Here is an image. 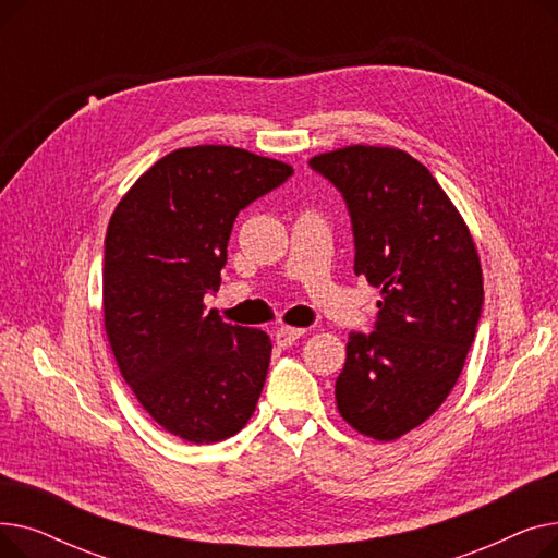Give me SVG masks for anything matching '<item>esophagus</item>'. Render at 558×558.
Masks as SVG:
<instances>
[{
    "label": "esophagus",
    "instance_id": "34e87169",
    "mask_svg": "<svg viewBox=\"0 0 558 558\" xmlns=\"http://www.w3.org/2000/svg\"><path fill=\"white\" fill-rule=\"evenodd\" d=\"M303 335H305V330H303V328H289V326H282V328H278V330H276V343H278L280 348H289V345H294Z\"/></svg>",
    "mask_w": 558,
    "mask_h": 558
}]
</instances>
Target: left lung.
<instances>
[{
  "label": "left lung",
  "instance_id": "left-lung-1",
  "mask_svg": "<svg viewBox=\"0 0 558 558\" xmlns=\"http://www.w3.org/2000/svg\"><path fill=\"white\" fill-rule=\"evenodd\" d=\"M310 165L343 194L355 274L383 296L375 330L348 337L337 409L350 427L389 444L457 385L484 303L477 246L429 169L396 146L350 144Z\"/></svg>",
  "mask_w": 558,
  "mask_h": 558
}]
</instances>
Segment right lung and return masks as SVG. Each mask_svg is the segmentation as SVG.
Segmentation results:
<instances>
[{
	"label": "right lung",
	"mask_w": 558,
	"mask_h": 558,
	"mask_svg": "<svg viewBox=\"0 0 558 558\" xmlns=\"http://www.w3.org/2000/svg\"><path fill=\"white\" fill-rule=\"evenodd\" d=\"M291 173L238 146H183L146 169L108 221V343L146 414L183 441H223L255 412L271 339L205 312L203 296L221 284L234 217Z\"/></svg>",
	"instance_id": "obj_1"
}]
</instances>
